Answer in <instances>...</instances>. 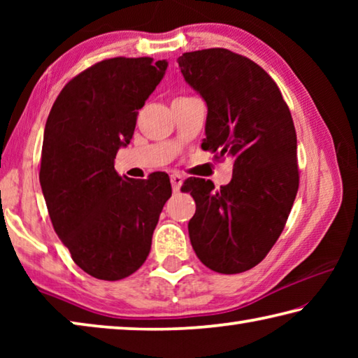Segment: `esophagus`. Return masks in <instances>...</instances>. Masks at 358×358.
<instances>
[{"label":"esophagus","mask_w":358,"mask_h":358,"mask_svg":"<svg viewBox=\"0 0 358 358\" xmlns=\"http://www.w3.org/2000/svg\"><path fill=\"white\" fill-rule=\"evenodd\" d=\"M171 183H172L173 191L178 192L181 185H183V177H181V175H180L178 172H173V173L171 175Z\"/></svg>","instance_id":"obj_1"}]
</instances>
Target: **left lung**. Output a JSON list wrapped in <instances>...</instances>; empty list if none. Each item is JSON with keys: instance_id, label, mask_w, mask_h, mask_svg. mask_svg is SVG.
Instances as JSON below:
<instances>
[{"instance_id": "8db88e82", "label": "left lung", "mask_w": 358, "mask_h": 358, "mask_svg": "<svg viewBox=\"0 0 358 358\" xmlns=\"http://www.w3.org/2000/svg\"><path fill=\"white\" fill-rule=\"evenodd\" d=\"M178 64L208 107L202 148L216 159L234 157L232 180L221 189L203 178L183 183L196 201L191 245L210 270L241 273L273 248L299 191L292 115L273 78L250 58L205 48L183 53Z\"/></svg>"}]
</instances>
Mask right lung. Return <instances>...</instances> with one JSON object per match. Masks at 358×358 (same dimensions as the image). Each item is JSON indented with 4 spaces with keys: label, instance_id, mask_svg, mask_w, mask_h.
<instances>
[{
    "label": "right lung",
    "instance_id": "1",
    "mask_svg": "<svg viewBox=\"0 0 358 358\" xmlns=\"http://www.w3.org/2000/svg\"><path fill=\"white\" fill-rule=\"evenodd\" d=\"M166 69L150 57L102 59L64 85L47 118L39 181L48 215L72 260L98 280L141 268L172 194L164 172L134 180L113 167Z\"/></svg>",
    "mask_w": 358,
    "mask_h": 358
}]
</instances>
